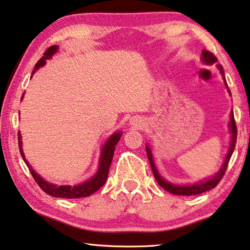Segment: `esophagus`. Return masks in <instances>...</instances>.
Here are the masks:
<instances>
[{
  "instance_id": "obj_1",
  "label": "esophagus",
  "mask_w": 250,
  "mask_h": 250,
  "mask_svg": "<svg viewBox=\"0 0 250 250\" xmlns=\"http://www.w3.org/2000/svg\"><path fill=\"white\" fill-rule=\"evenodd\" d=\"M130 124L134 125L135 127H140L142 124V121L138 117H133L132 120H130Z\"/></svg>"
}]
</instances>
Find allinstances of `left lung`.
I'll return each instance as SVG.
<instances>
[{"label": "left lung", "instance_id": "obj_1", "mask_svg": "<svg viewBox=\"0 0 250 250\" xmlns=\"http://www.w3.org/2000/svg\"><path fill=\"white\" fill-rule=\"evenodd\" d=\"M202 61L205 64H207V65H211V64H215L218 60H217V57H216L209 51L203 50V52H202ZM217 68L219 69L220 74H222V76H223L225 86L227 87L228 93L230 94V91H229L228 85L226 83V79H225V73H224L223 66L220 64H218L217 65ZM229 130H230V134H231V136H230V144H229V148H228L227 155H226V157H225L224 164H223V166L220 167L219 171H217V173H216L210 178L204 179V181L199 182V183L190 184V185H177V184L169 183V182H167L166 179H164L162 176H161V174L158 173L157 167L155 166L153 154H152V149H150L149 146L147 145L146 146L147 157H148V161H149V164H150V167H152V170H153V174L155 176V179H156L157 183L164 188V189L167 190V191H169L170 194H174V195H182V196L198 195V194L205 193V191H207V190H210V189H212V188H215L216 186L218 185V183L222 181V178H223V176L225 174V171H226V169H227L229 159H230L231 155H232V152H234L235 146H236L237 127H236V122H235V118H234V112H232V110L230 112V116H229Z\"/></svg>", "mask_w": 250, "mask_h": 250}]
</instances>
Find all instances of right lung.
<instances>
[{"label":"right lung","instance_id":"add662e5","mask_svg":"<svg viewBox=\"0 0 250 250\" xmlns=\"http://www.w3.org/2000/svg\"><path fill=\"white\" fill-rule=\"evenodd\" d=\"M59 50V46L57 45H53V46L48 47L44 53V56L41 57L40 61L35 65V68L33 69L32 75L38 71L40 67H42L46 63V60H50L51 57L55 54V53ZM24 94L22 95L23 100ZM19 147H20V153H21V156L23 161L30 169L33 178L35 179V182L39 184V186L42 188V190L45 191L47 195H51L53 197H61V198H82V197H87V196L92 195L97 191L100 188L104 185L106 179H107L108 176V170L110 163H112L114 150H115V146L118 142H120L122 137V132H115L112 136L106 141L105 144L102 147L101 150V157H100V165H98V169L96 174L93 176L92 178H89L88 181L79 184V185H56V184L48 183L43 179L41 176L36 173V171L32 168V166L28 164L26 161L25 155H24L23 148H22V136L21 133L19 132Z\"/></svg>","mask_w":250,"mask_h":250}]
</instances>
